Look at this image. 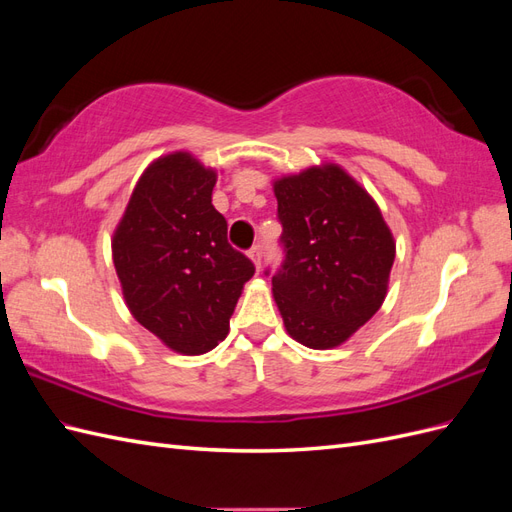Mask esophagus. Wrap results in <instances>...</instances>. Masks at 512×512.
Returning <instances> with one entry per match:
<instances>
[{"mask_svg": "<svg viewBox=\"0 0 512 512\" xmlns=\"http://www.w3.org/2000/svg\"><path fill=\"white\" fill-rule=\"evenodd\" d=\"M262 254H265V252H262V245H260V243H258V245H254L252 250H250V258L254 260L256 269H260V265H262Z\"/></svg>", "mask_w": 512, "mask_h": 512, "instance_id": "obj_1", "label": "esophagus"}]
</instances>
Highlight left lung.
I'll list each match as a JSON object with an SVG mask.
<instances>
[{
  "label": "left lung",
  "mask_w": 512,
  "mask_h": 512,
  "mask_svg": "<svg viewBox=\"0 0 512 512\" xmlns=\"http://www.w3.org/2000/svg\"><path fill=\"white\" fill-rule=\"evenodd\" d=\"M273 192L286 256L271 282L286 331L307 348H335L380 309L393 235L374 198L337 164L277 179Z\"/></svg>",
  "instance_id": "obj_1"
}]
</instances>
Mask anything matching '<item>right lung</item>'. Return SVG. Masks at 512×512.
<instances>
[{"label":"right lung","instance_id":"add662e5","mask_svg":"<svg viewBox=\"0 0 512 512\" xmlns=\"http://www.w3.org/2000/svg\"><path fill=\"white\" fill-rule=\"evenodd\" d=\"M213 168L185 151L147 166L113 235V262L132 316L181 354H205L228 335L254 262L226 239L211 205Z\"/></svg>","mask_w":512,"mask_h":512}]
</instances>
